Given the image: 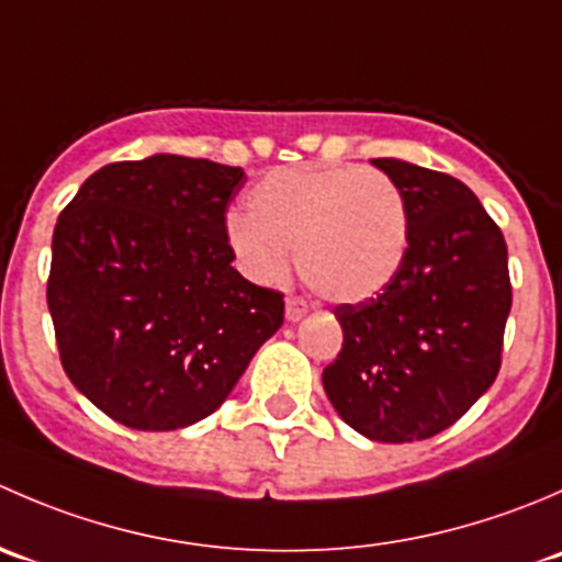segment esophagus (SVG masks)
<instances>
[{
	"label": "esophagus",
	"instance_id": "esophagus-1",
	"mask_svg": "<svg viewBox=\"0 0 562 562\" xmlns=\"http://www.w3.org/2000/svg\"><path fill=\"white\" fill-rule=\"evenodd\" d=\"M304 315H307V302H304V299H299V296L288 299V302H285L288 323H299Z\"/></svg>",
	"mask_w": 562,
	"mask_h": 562
}]
</instances>
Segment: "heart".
<instances>
[{
  "instance_id": "b5f03b06",
  "label": "heart",
  "mask_w": 562,
  "mask_h": 562,
  "mask_svg": "<svg viewBox=\"0 0 562 562\" xmlns=\"http://www.w3.org/2000/svg\"><path fill=\"white\" fill-rule=\"evenodd\" d=\"M245 206L228 217L225 239L258 282H280L299 247V271L317 296L353 304L386 291L405 266V198L375 168H280L247 192Z\"/></svg>"
}]
</instances>
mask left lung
<instances>
[{"instance_id": "obj_1", "label": "left lung", "mask_w": 562, "mask_h": 562, "mask_svg": "<svg viewBox=\"0 0 562 562\" xmlns=\"http://www.w3.org/2000/svg\"><path fill=\"white\" fill-rule=\"evenodd\" d=\"M372 166L405 198L407 258L386 291L334 310L345 342L323 389L364 438L413 443L451 427L495 383L512 313L508 249L454 176L396 157Z\"/></svg>"}]
</instances>
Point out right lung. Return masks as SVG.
Listing matches in <instances>:
<instances>
[{"instance_id":"1","label":"right lung","mask_w":562,"mask_h":562,"mask_svg":"<svg viewBox=\"0 0 562 562\" xmlns=\"http://www.w3.org/2000/svg\"><path fill=\"white\" fill-rule=\"evenodd\" d=\"M241 168L181 155L89 176L50 241L48 310L72 386L113 422L168 432L212 416L282 326V293L231 266Z\"/></svg>"}]
</instances>
